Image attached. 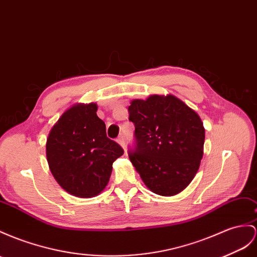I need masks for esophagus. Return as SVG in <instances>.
I'll list each match as a JSON object with an SVG mask.
<instances>
[{"label":"esophagus","instance_id":"obj_1","mask_svg":"<svg viewBox=\"0 0 257 257\" xmlns=\"http://www.w3.org/2000/svg\"><path fill=\"white\" fill-rule=\"evenodd\" d=\"M117 142H118V144H119V146L123 149V150H126V144H124V140H123V137H119L117 139Z\"/></svg>","mask_w":257,"mask_h":257}]
</instances>
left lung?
<instances>
[{"label": "left lung", "mask_w": 257, "mask_h": 257, "mask_svg": "<svg viewBox=\"0 0 257 257\" xmlns=\"http://www.w3.org/2000/svg\"><path fill=\"white\" fill-rule=\"evenodd\" d=\"M137 147L130 162L151 191L182 192L193 180L204 153L205 129L195 110L173 94L130 102Z\"/></svg>", "instance_id": "obj_1"}]
</instances>
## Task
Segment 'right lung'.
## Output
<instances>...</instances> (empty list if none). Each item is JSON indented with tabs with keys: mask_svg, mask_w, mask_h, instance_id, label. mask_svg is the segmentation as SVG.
I'll return each mask as SVG.
<instances>
[{
	"mask_svg": "<svg viewBox=\"0 0 257 257\" xmlns=\"http://www.w3.org/2000/svg\"><path fill=\"white\" fill-rule=\"evenodd\" d=\"M96 110V103L72 105L51 128L45 146L49 168L58 185L83 199L106 188L113 163L123 154L119 144L107 138Z\"/></svg>",
	"mask_w": 257,
	"mask_h": 257,
	"instance_id": "right-lung-1",
	"label": "right lung"
}]
</instances>
